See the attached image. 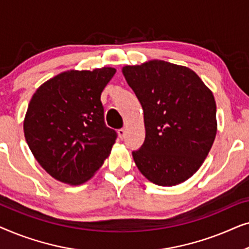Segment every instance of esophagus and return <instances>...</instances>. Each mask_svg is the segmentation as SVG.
Masks as SVG:
<instances>
[{
    "instance_id": "esophagus-1",
    "label": "esophagus",
    "mask_w": 249,
    "mask_h": 249,
    "mask_svg": "<svg viewBox=\"0 0 249 249\" xmlns=\"http://www.w3.org/2000/svg\"><path fill=\"white\" fill-rule=\"evenodd\" d=\"M118 135H119V138L120 139H124L125 137V130L124 129H119L118 130Z\"/></svg>"
}]
</instances>
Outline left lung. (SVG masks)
Instances as JSON below:
<instances>
[{"label":"left lung","mask_w":249,"mask_h":249,"mask_svg":"<svg viewBox=\"0 0 249 249\" xmlns=\"http://www.w3.org/2000/svg\"><path fill=\"white\" fill-rule=\"evenodd\" d=\"M144 111L145 142L132 152L149 181L175 186L189 179L206 159L216 135V105L189 68L161 60L122 69Z\"/></svg>","instance_id":"1"}]
</instances>
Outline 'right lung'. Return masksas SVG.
Returning <instances> with one entry per match:
<instances>
[{"mask_svg":"<svg viewBox=\"0 0 249 249\" xmlns=\"http://www.w3.org/2000/svg\"><path fill=\"white\" fill-rule=\"evenodd\" d=\"M114 68L70 70L44 83L33 95L23 131L45 171L64 183L87 181L110 155L118 137L107 127L101 94Z\"/></svg>","mask_w":249,"mask_h":249,"instance_id":"add662e5","label":"right lung"}]
</instances>
